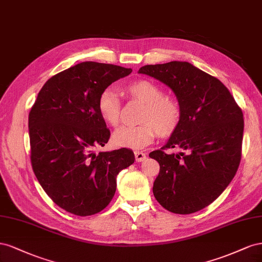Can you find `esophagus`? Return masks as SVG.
Here are the masks:
<instances>
[{"mask_svg": "<svg viewBox=\"0 0 262 262\" xmlns=\"http://www.w3.org/2000/svg\"><path fill=\"white\" fill-rule=\"evenodd\" d=\"M135 158H136L137 162H141V161H145L147 159V156L143 151H135Z\"/></svg>", "mask_w": 262, "mask_h": 262, "instance_id": "34e87169", "label": "esophagus"}]
</instances>
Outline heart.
Here are the masks:
<instances>
[{"label": "heart", "mask_w": 262, "mask_h": 262, "mask_svg": "<svg viewBox=\"0 0 262 262\" xmlns=\"http://www.w3.org/2000/svg\"><path fill=\"white\" fill-rule=\"evenodd\" d=\"M123 91L132 99L145 104L138 126H123L112 136L117 147L139 149L150 144L157 133L162 137L170 136L181 121V107L172 99L164 96L158 84L148 80L134 81L124 86ZM98 110L102 119L111 126H117L121 117V100L112 89L100 94Z\"/></svg>", "instance_id": "b5f03b06"}]
</instances>
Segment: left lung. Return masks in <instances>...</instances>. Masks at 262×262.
<instances>
[{"instance_id": "8db88e82", "label": "left lung", "mask_w": 262, "mask_h": 262, "mask_svg": "<svg viewBox=\"0 0 262 262\" xmlns=\"http://www.w3.org/2000/svg\"><path fill=\"white\" fill-rule=\"evenodd\" d=\"M138 73L162 82L174 93L181 121L161 150L149 154L160 164L152 192L176 214H192L217 199L235 177L242 158L244 115L222 82L190 62L141 67ZM180 147L186 154H167Z\"/></svg>"}]
</instances>
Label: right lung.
<instances>
[{"label": "right lung", "instance_id": "obj_1", "mask_svg": "<svg viewBox=\"0 0 262 262\" xmlns=\"http://www.w3.org/2000/svg\"><path fill=\"white\" fill-rule=\"evenodd\" d=\"M132 71L108 63H78L50 78L29 112L35 176L47 195L71 214L104 210L115 194L118 173L135 161L127 148L94 151L110 138L98 110L99 96Z\"/></svg>", "mask_w": 262, "mask_h": 262}]
</instances>
